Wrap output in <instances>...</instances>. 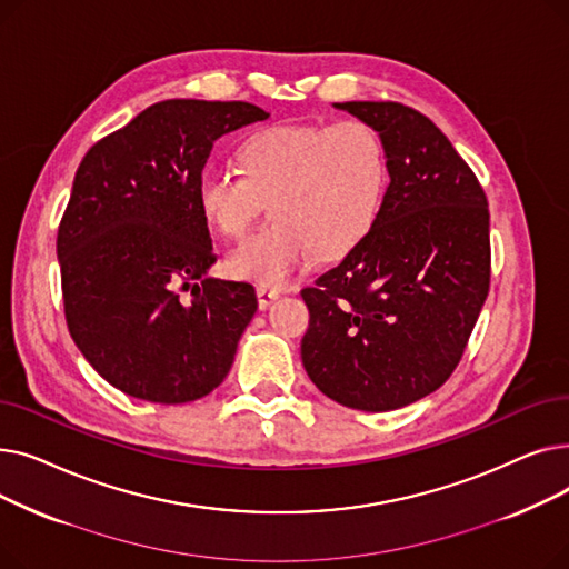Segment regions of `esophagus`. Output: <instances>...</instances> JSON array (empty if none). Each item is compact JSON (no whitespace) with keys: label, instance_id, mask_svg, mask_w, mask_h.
Here are the masks:
<instances>
[{"label":"esophagus","instance_id":"34e87169","mask_svg":"<svg viewBox=\"0 0 569 569\" xmlns=\"http://www.w3.org/2000/svg\"><path fill=\"white\" fill-rule=\"evenodd\" d=\"M256 295H258V307H260V309H267L274 300H279L281 290L269 288V286H258V288H256Z\"/></svg>","mask_w":569,"mask_h":569}]
</instances>
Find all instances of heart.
I'll use <instances>...</instances> for the list:
<instances>
[{"instance_id":"heart-1","label":"heart","mask_w":569,"mask_h":569,"mask_svg":"<svg viewBox=\"0 0 569 569\" xmlns=\"http://www.w3.org/2000/svg\"><path fill=\"white\" fill-rule=\"evenodd\" d=\"M237 157L242 172L209 163L196 184L202 217L230 239H242L269 200L274 219L226 260L234 279L283 286L313 256H348L380 219L390 168L365 119L264 127Z\"/></svg>"}]
</instances>
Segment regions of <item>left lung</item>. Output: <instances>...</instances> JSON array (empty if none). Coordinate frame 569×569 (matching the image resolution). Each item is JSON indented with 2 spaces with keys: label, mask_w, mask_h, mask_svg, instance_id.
Returning <instances> with one entry per match:
<instances>
[{
  "label": "left lung",
  "mask_w": 569,
  "mask_h": 569,
  "mask_svg": "<svg viewBox=\"0 0 569 569\" xmlns=\"http://www.w3.org/2000/svg\"><path fill=\"white\" fill-rule=\"evenodd\" d=\"M382 138L390 168L365 242L302 290V362L341 406L385 412L452 376L489 295V202L427 114L397 101L335 103Z\"/></svg>",
  "instance_id": "1"
}]
</instances>
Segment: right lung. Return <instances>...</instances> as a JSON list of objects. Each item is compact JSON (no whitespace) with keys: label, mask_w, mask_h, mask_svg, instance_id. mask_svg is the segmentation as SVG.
Listing matches in <instances>:
<instances>
[{"label":"right lung","mask_w":569,"mask_h":569,"mask_svg":"<svg viewBox=\"0 0 569 569\" xmlns=\"http://www.w3.org/2000/svg\"><path fill=\"white\" fill-rule=\"evenodd\" d=\"M267 117L247 101L168 99L80 161L57 230L64 316L124 395L187 403L228 376L258 300L247 281L204 277L217 253L196 184L221 136Z\"/></svg>","instance_id":"add662e5"}]
</instances>
